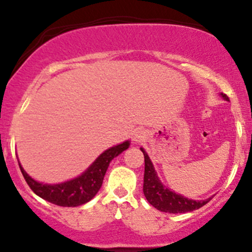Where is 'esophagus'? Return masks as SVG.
I'll return each instance as SVG.
<instances>
[{
    "label": "esophagus",
    "instance_id": "esophagus-1",
    "mask_svg": "<svg viewBox=\"0 0 252 252\" xmlns=\"http://www.w3.org/2000/svg\"><path fill=\"white\" fill-rule=\"evenodd\" d=\"M145 138H146V136H145V131L142 130V129H135V130H134L133 141L135 142V144H139V142H141Z\"/></svg>",
    "mask_w": 252,
    "mask_h": 252
}]
</instances>
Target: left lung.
Segmentation results:
<instances>
[{
    "label": "left lung",
    "instance_id": "8db88e82",
    "mask_svg": "<svg viewBox=\"0 0 252 252\" xmlns=\"http://www.w3.org/2000/svg\"><path fill=\"white\" fill-rule=\"evenodd\" d=\"M220 95H222V97L225 101H229V98H228L225 94H220ZM140 150L145 157L144 188H142V190H144V195L147 201L154 206L155 208L162 211V212L168 213L191 212V211L202 207V206L207 204L212 199V197H208L206 200L196 201V200L188 199V197H184L183 195L177 194L175 191L169 190L168 188H166L162 184L159 178L157 177L154 164H152L146 151L142 147H140Z\"/></svg>",
    "mask_w": 252,
    "mask_h": 252
}]
</instances>
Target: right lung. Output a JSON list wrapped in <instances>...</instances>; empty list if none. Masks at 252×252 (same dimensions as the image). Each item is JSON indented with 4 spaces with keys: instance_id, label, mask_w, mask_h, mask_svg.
I'll return each mask as SVG.
<instances>
[{
    "instance_id": "add662e5",
    "label": "right lung",
    "mask_w": 252,
    "mask_h": 252,
    "mask_svg": "<svg viewBox=\"0 0 252 252\" xmlns=\"http://www.w3.org/2000/svg\"><path fill=\"white\" fill-rule=\"evenodd\" d=\"M130 145L128 140L106 150L94 161V163L79 177L60 184H44L32 179L20 166L23 177L30 189L46 201L63 207H77L90 201L98 192L103 177L114 157L126 150Z\"/></svg>"
}]
</instances>
